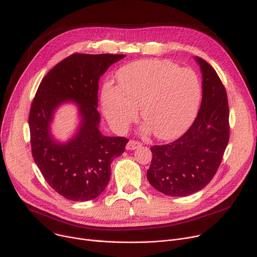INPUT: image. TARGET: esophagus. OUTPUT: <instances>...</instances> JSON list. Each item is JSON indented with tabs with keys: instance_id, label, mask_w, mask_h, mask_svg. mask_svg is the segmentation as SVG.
I'll return each mask as SVG.
<instances>
[{
	"instance_id": "obj_1",
	"label": "esophagus",
	"mask_w": 257,
	"mask_h": 257,
	"mask_svg": "<svg viewBox=\"0 0 257 257\" xmlns=\"http://www.w3.org/2000/svg\"><path fill=\"white\" fill-rule=\"evenodd\" d=\"M142 146V144L140 142L137 141H129L127 146H126V149L127 150H136L138 148H140Z\"/></svg>"
}]
</instances>
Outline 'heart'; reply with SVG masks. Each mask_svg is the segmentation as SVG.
<instances>
[{
    "mask_svg": "<svg viewBox=\"0 0 257 257\" xmlns=\"http://www.w3.org/2000/svg\"><path fill=\"white\" fill-rule=\"evenodd\" d=\"M117 81L118 87L106 83L102 90L105 116L117 130L127 129L141 108L146 131L173 139L192 123L201 101L197 74L169 60L132 62L118 70Z\"/></svg>",
    "mask_w": 257,
    "mask_h": 257,
    "instance_id": "obj_1",
    "label": "heart"
}]
</instances>
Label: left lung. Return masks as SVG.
<instances>
[{
  "mask_svg": "<svg viewBox=\"0 0 257 257\" xmlns=\"http://www.w3.org/2000/svg\"><path fill=\"white\" fill-rule=\"evenodd\" d=\"M202 73V102L193 125L175 142L153 146L150 184L167 196L185 197L204 188L217 173L229 141L225 87L205 60L195 57Z\"/></svg>",
  "mask_w": 257,
  "mask_h": 257,
  "instance_id": "8db88e82",
  "label": "left lung"
}]
</instances>
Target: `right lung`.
Instances as JSON below:
<instances>
[{
    "label": "right lung",
    "instance_id": "obj_1",
    "mask_svg": "<svg viewBox=\"0 0 257 257\" xmlns=\"http://www.w3.org/2000/svg\"><path fill=\"white\" fill-rule=\"evenodd\" d=\"M125 55L73 54L45 76L29 114L31 150L49 185L72 201H88L103 193L110 180L112 160L125 151L128 140L105 137L99 129L100 77ZM65 102L77 106L79 124L74 136L61 143L51 134L56 110Z\"/></svg>",
    "mask_w": 257,
    "mask_h": 257
}]
</instances>
